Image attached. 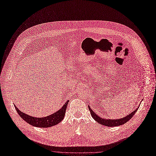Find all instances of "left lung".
<instances>
[{
	"label": "left lung",
	"mask_w": 156,
	"mask_h": 156,
	"mask_svg": "<svg viewBox=\"0 0 156 156\" xmlns=\"http://www.w3.org/2000/svg\"><path fill=\"white\" fill-rule=\"evenodd\" d=\"M138 108H136V109L135 110L134 112H133L129 114L128 115H127L126 117H124L122 119H117V120H111V119H104L101 118V117L98 116V115H96L92 110V109L89 106V109L90 110V114H91L92 117H93V119L96 120L97 122L101 124V125H103V126H105L107 127L108 126V127H115V126H121L122 124H124L133 117L135 113L136 112Z\"/></svg>",
	"instance_id": "8db88e82"
}]
</instances>
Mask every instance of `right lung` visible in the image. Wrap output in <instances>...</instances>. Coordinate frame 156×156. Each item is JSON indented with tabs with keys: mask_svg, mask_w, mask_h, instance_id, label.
Here are the masks:
<instances>
[{
	"mask_svg": "<svg viewBox=\"0 0 156 156\" xmlns=\"http://www.w3.org/2000/svg\"><path fill=\"white\" fill-rule=\"evenodd\" d=\"M67 104L68 103L66 102L65 105L57 112L51 114V115L42 118H37L28 115L19 110L15 105V107L19 115L28 124L37 127H48L58 124L64 119Z\"/></svg>",
	"mask_w": 156,
	"mask_h": 156,
	"instance_id": "add662e5",
	"label": "right lung"
}]
</instances>
